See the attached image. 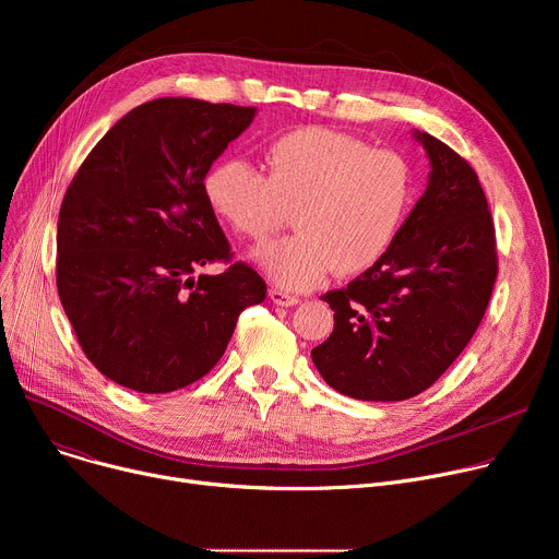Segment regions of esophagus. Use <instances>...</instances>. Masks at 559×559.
<instances>
[{"label":"esophagus","mask_w":559,"mask_h":559,"mask_svg":"<svg viewBox=\"0 0 559 559\" xmlns=\"http://www.w3.org/2000/svg\"><path fill=\"white\" fill-rule=\"evenodd\" d=\"M270 299H272L276 306H297V304L301 301L299 297L289 295V292L278 289V287H272V289H270Z\"/></svg>","instance_id":"obj_1"}]
</instances>
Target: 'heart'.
<instances>
[{"label":"heart","instance_id":"obj_1","mask_svg":"<svg viewBox=\"0 0 559 559\" xmlns=\"http://www.w3.org/2000/svg\"><path fill=\"white\" fill-rule=\"evenodd\" d=\"M264 174L242 160L217 163L203 181L213 213L247 240L285 226L299 233L253 255L276 285L308 289L333 270L362 274L399 240L413 209V171L392 150H369L329 127H299L262 150Z\"/></svg>","mask_w":559,"mask_h":559}]
</instances>
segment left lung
<instances>
[{"mask_svg": "<svg viewBox=\"0 0 559 559\" xmlns=\"http://www.w3.org/2000/svg\"><path fill=\"white\" fill-rule=\"evenodd\" d=\"M415 138L430 174L399 240L365 274L321 297L335 310V329L310 356L350 399L405 401L428 390L474 337L498 274L478 174L442 140Z\"/></svg>", "mask_w": 559, "mask_h": 559, "instance_id": "obj_1", "label": "left lung"}]
</instances>
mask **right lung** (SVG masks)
<instances>
[{"mask_svg":"<svg viewBox=\"0 0 559 559\" xmlns=\"http://www.w3.org/2000/svg\"><path fill=\"white\" fill-rule=\"evenodd\" d=\"M253 106L163 97L127 112L87 154L58 213L56 287L74 335L112 383L142 394L209 373L267 285L230 245L203 179Z\"/></svg>","mask_w":559,"mask_h":559,"instance_id":"add662e5","label":"right lung"}]
</instances>
